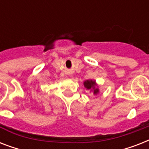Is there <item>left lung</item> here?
Here are the masks:
<instances>
[{"label": "left lung", "mask_w": 149, "mask_h": 149, "mask_svg": "<svg viewBox=\"0 0 149 149\" xmlns=\"http://www.w3.org/2000/svg\"><path fill=\"white\" fill-rule=\"evenodd\" d=\"M84 86L86 87L87 90H93V93L97 94L99 92V90L97 88H96V84L95 81L93 80H86L84 82Z\"/></svg>", "instance_id": "left-lung-1"}]
</instances>
